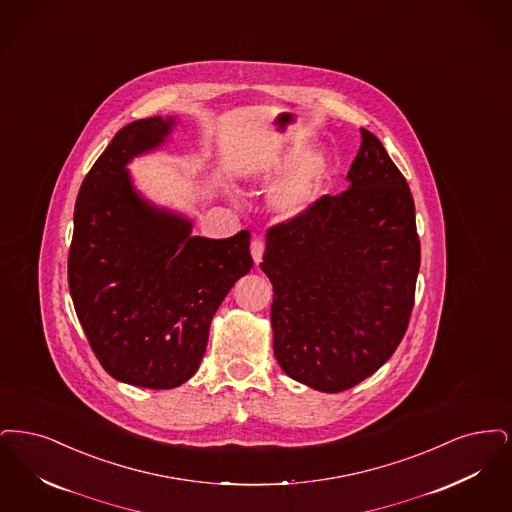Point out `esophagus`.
Wrapping results in <instances>:
<instances>
[{
	"label": "esophagus",
	"instance_id": "esophagus-1",
	"mask_svg": "<svg viewBox=\"0 0 512 512\" xmlns=\"http://www.w3.org/2000/svg\"><path fill=\"white\" fill-rule=\"evenodd\" d=\"M250 254H252L254 264H256V266H260L262 256H264V241H262V239H258V237H254V239H252V243H250Z\"/></svg>",
	"mask_w": 512,
	"mask_h": 512
}]
</instances>
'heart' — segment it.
I'll return each instance as SVG.
<instances>
[{
    "label": "heart",
    "instance_id": "1",
    "mask_svg": "<svg viewBox=\"0 0 512 512\" xmlns=\"http://www.w3.org/2000/svg\"><path fill=\"white\" fill-rule=\"evenodd\" d=\"M296 160L294 153H267L258 156L250 172L262 183L279 178ZM331 172V158L323 153L298 162L285 178L281 179L271 195L269 206L283 220H300L308 216L323 197Z\"/></svg>",
    "mask_w": 512,
    "mask_h": 512
}]
</instances>
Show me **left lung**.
Here are the masks:
<instances>
[{
    "mask_svg": "<svg viewBox=\"0 0 512 512\" xmlns=\"http://www.w3.org/2000/svg\"><path fill=\"white\" fill-rule=\"evenodd\" d=\"M361 135L348 189L271 227L260 264L273 287L277 363L327 394L371 377L396 352L421 266L409 185L378 137Z\"/></svg>",
    "mask_w": 512,
    "mask_h": 512,
    "instance_id": "8db88e82",
    "label": "left lung"
}]
</instances>
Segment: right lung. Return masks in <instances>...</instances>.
Returning <instances> with one entry per match:
<instances>
[{
    "label": "right lung",
    "mask_w": 512,
    "mask_h": 512,
    "mask_svg": "<svg viewBox=\"0 0 512 512\" xmlns=\"http://www.w3.org/2000/svg\"><path fill=\"white\" fill-rule=\"evenodd\" d=\"M176 116L135 120L112 137L74 206L68 287L112 378L170 390L193 377L214 313L252 269L250 233L195 237L193 223L135 189L128 164L160 149Z\"/></svg>",
    "instance_id": "add662e5"
}]
</instances>
